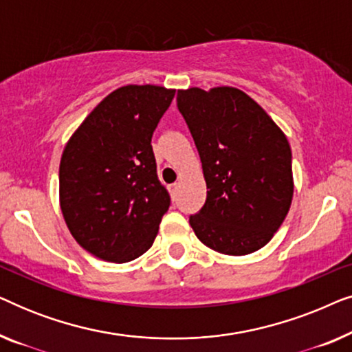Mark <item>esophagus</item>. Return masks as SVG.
I'll return each instance as SVG.
<instances>
[{"mask_svg": "<svg viewBox=\"0 0 352 352\" xmlns=\"http://www.w3.org/2000/svg\"><path fill=\"white\" fill-rule=\"evenodd\" d=\"M177 189H179V184H177V182H175V184H171V186H170V192H171V195H173V197H176V194H177Z\"/></svg>", "mask_w": 352, "mask_h": 352, "instance_id": "1", "label": "esophagus"}]
</instances>
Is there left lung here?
<instances>
[{
  "mask_svg": "<svg viewBox=\"0 0 352 352\" xmlns=\"http://www.w3.org/2000/svg\"><path fill=\"white\" fill-rule=\"evenodd\" d=\"M176 100L208 189L201 210L189 216L195 235L232 256L263 248L292 205V151L285 134L250 96L229 86L177 91Z\"/></svg>",
  "mask_w": 352,
  "mask_h": 352,
  "instance_id": "obj_1",
  "label": "left lung"
}]
</instances>
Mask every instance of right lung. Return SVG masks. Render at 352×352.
Here are the masks:
<instances>
[{
  "label": "right lung",
  "instance_id": "1",
  "mask_svg": "<svg viewBox=\"0 0 352 352\" xmlns=\"http://www.w3.org/2000/svg\"><path fill=\"white\" fill-rule=\"evenodd\" d=\"M175 93L153 85L118 88L86 117L62 153V214L76 242L104 261L128 263L146 253L170 208L152 134Z\"/></svg>",
  "mask_w": 352,
  "mask_h": 352
}]
</instances>
